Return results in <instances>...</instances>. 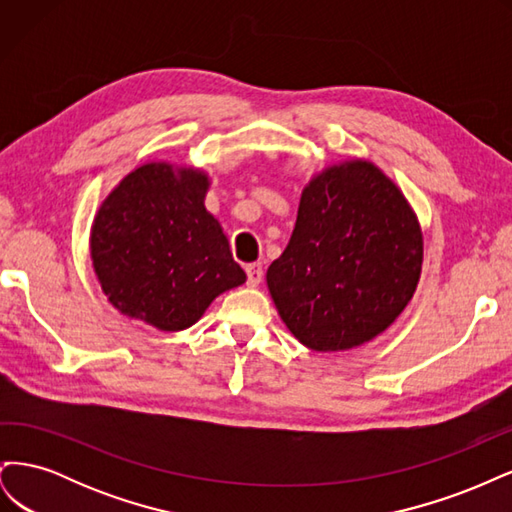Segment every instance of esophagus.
Masks as SVG:
<instances>
[{
    "instance_id": "esophagus-1",
    "label": "esophagus",
    "mask_w": 512,
    "mask_h": 512,
    "mask_svg": "<svg viewBox=\"0 0 512 512\" xmlns=\"http://www.w3.org/2000/svg\"><path fill=\"white\" fill-rule=\"evenodd\" d=\"M245 273H247V284H250L252 288L258 286L262 282V275H265V273H262L260 262H252V265H247Z\"/></svg>"
}]
</instances>
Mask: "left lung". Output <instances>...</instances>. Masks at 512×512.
<instances>
[{
    "label": "left lung",
    "instance_id": "left-lung-1",
    "mask_svg": "<svg viewBox=\"0 0 512 512\" xmlns=\"http://www.w3.org/2000/svg\"><path fill=\"white\" fill-rule=\"evenodd\" d=\"M421 265L423 235L408 200L378 166L354 160L309 181L267 286L303 346L348 350L404 312Z\"/></svg>",
    "mask_w": 512,
    "mask_h": 512
}]
</instances>
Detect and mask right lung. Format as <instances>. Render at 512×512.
<instances>
[{"instance_id": "obj_1", "label": "right lung", "mask_w": 512, "mask_h": 512, "mask_svg": "<svg viewBox=\"0 0 512 512\" xmlns=\"http://www.w3.org/2000/svg\"><path fill=\"white\" fill-rule=\"evenodd\" d=\"M207 188L200 170L151 162L108 194L91 228V258L121 314L181 331L218 294L245 282L220 222L205 209Z\"/></svg>"}]
</instances>
